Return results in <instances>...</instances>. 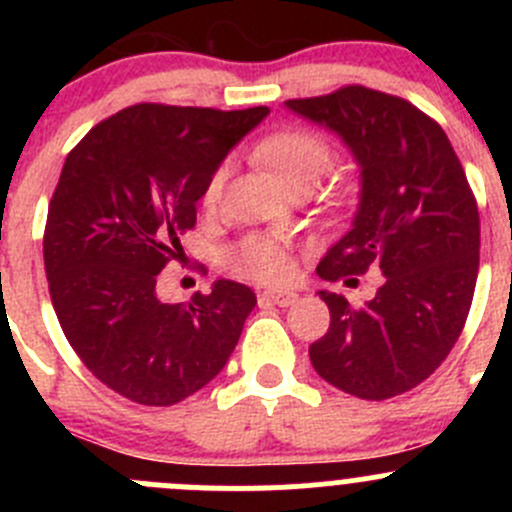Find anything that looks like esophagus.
<instances>
[{
    "instance_id": "obj_1",
    "label": "esophagus",
    "mask_w": 512,
    "mask_h": 512,
    "mask_svg": "<svg viewBox=\"0 0 512 512\" xmlns=\"http://www.w3.org/2000/svg\"><path fill=\"white\" fill-rule=\"evenodd\" d=\"M299 299L297 292H289V289H265L260 294V302L265 304H277V307H292Z\"/></svg>"
}]
</instances>
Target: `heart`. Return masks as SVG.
<instances>
[{"mask_svg":"<svg viewBox=\"0 0 512 512\" xmlns=\"http://www.w3.org/2000/svg\"><path fill=\"white\" fill-rule=\"evenodd\" d=\"M255 153L267 168L275 170L277 178L292 193L312 190L334 163V148L329 146L327 138L309 131V128H285V131L272 133L257 146ZM223 183L225 168H218L205 185V203L213 205L220 198ZM225 265L237 277L257 282H277L289 275L287 252L272 237L265 235L242 237L237 245H232L225 252Z\"/></svg>","mask_w":512,"mask_h":512,"instance_id":"heart-1","label":"heart"}]
</instances>
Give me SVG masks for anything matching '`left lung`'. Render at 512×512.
<instances>
[{
  "mask_svg": "<svg viewBox=\"0 0 512 512\" xmlns=\"http://www.w3.org/2000/svg\"><path fill=\"white\" fill-rule=\"evenodd\" d=\"M285 106L337 133L361 168L352 230L317 275L347 285L371 267L384 275L364 307L319 292L332 322L309 359L324 381L359 399L404 394L441 366L473 302L480 220L461 160L443 128L406 98L342 86Z\"/></svg>",
  "mask_w": 512,
  "mask_h": 512,
  "instance_id": "8db88e82",
  "label": "left lung"
}]
</instances>
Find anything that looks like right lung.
Returning a JSON list of instances; mask_svg holds the SVG:
<instances>
[{
	"label": "right lung",
	"mask_w": 512,
	"mask_h": 512,
	"mask_svg": "<svg viewBox=\"0 0 512 512\" xmlns=\"http://www.w3.org/2000/svg\"><path fill=\"white\" fill-rule=\"evenodd\" d=\"M267 113L136 103L66 156L44 230L51 304L86 369L136 404L173 406L213 381L257 304L232 280L168 304L156 282L210 175Z\"/></svg>",
	"instance_id": "obj_1"
}]
</instances>
